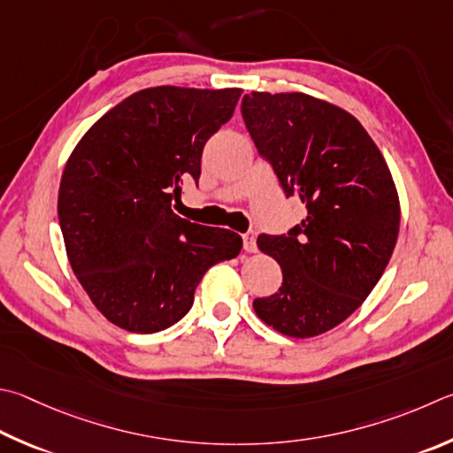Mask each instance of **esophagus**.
I'll use <instances>...</instances> for the list:
<instances>
[{"mask_svg":"<svg viewBox=\"0 0 453 453\" xmlns=\"http://www.w3.org/2000/svg\"><path fill=\"white\" fill-rule=\"evenodd\" d=\"M243 250L250 251V253L257 251V242H255V234L253 232H248V234L243 235Z\"/></svg>","mask_w":453,"mask_h":453,"instance_id":"esophagus-1","label":"esophagus"}]
</instances>
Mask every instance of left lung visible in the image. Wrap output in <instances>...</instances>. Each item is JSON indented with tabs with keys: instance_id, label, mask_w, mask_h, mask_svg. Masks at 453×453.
Segmentation results:
<instances>
[{
	"instance_id": "obj_1",
	"label": "left lung",
	"mask_w": 453,
	"mask_h": 453,
	"mask_svg": "<svg viewBox=\"0 0 453 453\" xmlns=\"http://www.w3.org/2000/svg\"><path fill=\"white\" fill-rule=\"evenodd\" d=\"M242 114L285 194L307 210L287 235L257 237L283 283L253 309L277 333L311 339L349 319L382 277L400 229L396 184L365 127L341 106L253 90Z\"/></svg>"
}]
</instances>
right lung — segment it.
Masks as SVG:
<instances>
[{
  "label": "right lung",
  "mask_w": 453,
  "mask_h": 453,
  "mask_svg": "<svg viewBox=\"0 0 453 453\" xmlns=\"http://www.w3.org/2000/svg\"><path fill=\"white\" fill-rule=\"evenodd\" d=\"M242 88L150 87L103 114L65 164L59 224L73 271L103 315L158 333L194 303L205 271L235 257L242 235L172 210L198 182L208 138L234 117Z\"/></svg>",
  "instance_id": "add662e5"
}]
</instances>
